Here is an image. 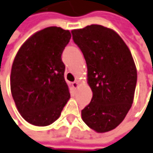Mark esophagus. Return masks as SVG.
<instances>
[{
  "label": "esophagus",
  "mask_w": 153,
  "mask_h": 153,
  "mask_svg": "<svg viewBox=\"0 0 153 153\" xmlns=\"http://www.w3.org/2000/svg\"><path fill=\"white\" fill-rule=\"evenodd\" d=\"M73 87H74V89L79 88V81H74V82L73 83Z\"/></svg>",
  "instance_id": "34e87169"
}]
</instances>
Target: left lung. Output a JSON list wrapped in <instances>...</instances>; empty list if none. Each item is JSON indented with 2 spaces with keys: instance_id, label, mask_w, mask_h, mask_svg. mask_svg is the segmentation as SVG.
Returning a JSON list of instances; mask_svg holds the SVG:
<instances>
[{
  "instance_id": "8db88e82",
  "label": "left lung",
  "mask_w": 153,
  "mask_h": 153,
  "mask_svg": "<svg viewBox=\"0 0 153 153\" xmlns=\"http://www.w3.org/2000/svg\"><path fill=\"white\" fill-rule=\"evenodd\" d=\"M87 65V83L93 92L81 111L82 120L98 133L122 122L133 103L137 72L131 53L113 29L93 24L71 31Z\"/></svg>"
}]
</instances>
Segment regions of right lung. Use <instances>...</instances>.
I'll return each instance as SVG.
<instances>
[{
  "label": "right lung",
  "instance_id": "add662e5",
  "mask_svg": "<svg viewBox=\"0 0 153 153\" xmlns=\"http://www.w3.org/2000/svg\"><path fill=\"white\" fill-rule=\"evenodd\" d=\"M70 38L68 30L46 27L33 34L16 55L10 78L11 94L21 116L33 126L53 123L70 98L61 59Z\"/></svg>",
  "mask_w": 153,
  "mask_h": 153
}]
</instances>
